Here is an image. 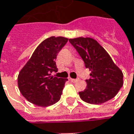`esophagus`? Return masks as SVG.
Returning <instances> with one entry per match:
<instances>
[{
  "instance_id": "1",
  "label": "esophagus",
  "mask_w": 134,
  "mask_h": 134,
  "mask_svg": "<svg viewBox=\"0 0 134 134\" xmlns=\"http://www.w3.org/2000/svg\"><path fill=\"white\" fill-rule=\"evenodd\" d=\"M69 80L70 81H72V82H76L79 79H71V78H69Z\"/></svg>"
}]
</instances>
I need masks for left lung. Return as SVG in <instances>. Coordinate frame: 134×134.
<instances>
[{
	"label": "left lung",
	"mask_w": 134,
	"mask_h": 134,
	"mask_svg": "<svg viewBox=\"0 0 134 134\" xmlns=\"http://www.w3.org/2000/svg\"><path fill=\"white\" fill-rule=\"evenodd\" d=\"M91 71L87 87L79 92L81 99L90 104H102L117 94L123 85V74L109 54L96 40L90 38L69 39Z\"/></svg>",
	"instance_id": "left-lung-1"
}]
</instances>
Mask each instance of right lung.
I'll use <instances>...</instances> for the list:
<instances>
[{
  "instance_id": "obj_1",
  "label": "right lung",
  "mask_w": 134,
  "mask_h": 134,
  "mask_svg": "<svg viewBox=\"0 0 134 134\" xmlns=\"http://www.w3.org/2000/svg\"><path fill=\"white\" fill-rule=\"evenodd\" d=\"M68 38L50 37L35 49L30 59L18 77V88L30 102L47 107L61 99L66 79L52 77L58 71L55 59L59 51L67 44Z\"/></svg>"
}]
</instances>
